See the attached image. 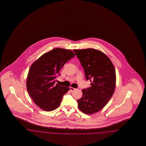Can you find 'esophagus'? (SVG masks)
I'll list each match as a JSON object with an SVG mask.
<instances>
[{
	"label": "esophagus",
	"mask_w": 146,
	"mask_h": 146,
	"mask_svg": "<svg viewBox=\"0 0 146 146\" xmlns=\"http://www.w3.org/2000/svg\"><path fill=\"white\" fill-rule=\"evenodd\" d=\"M76 89L74 88H72V87H70V90L71 91H73L74 90Z\"/></svg>",
	"instance_id": "34e87169"
}]
</instances>
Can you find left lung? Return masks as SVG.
I'll list each match as a JSON object with an SVG mask.
<instances>
[{"label": "left lung", "instance_id": "left-lung-1", "mask_svg": "<svg viewBox=\"0 0 146 146\" xmlns=\"http://www.w3.org/2000/svg\"><path fill=\"white\" fill-rule=\"evenodd\" d=\"M83 67L91 87L83 89V96L78 100L79 109L86 114H92L107 104L115 88L114 66L109 57L96 49L74 50Z\"/></svg>", "mask_w": 146, "mask_h": 146}]
</instances>
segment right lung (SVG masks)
<instances>
[{"label":"right lung","instance_id":"add662e5","mask_svg":"<svg viewBox=\"0 0 146 146\" xmlns=\"http://www.w3.org/2000/svg\"><path fill=\"white\" fill-rule=\"evenodd\" d=\"M75 56L70 50L56 48L44 54L31 65L26 86L35 104L45 111H54L61 104L69 87L55 85L56 78L64 64Z\"/></svg>","mask_w":146,"mask_h":146}]
</instances>
